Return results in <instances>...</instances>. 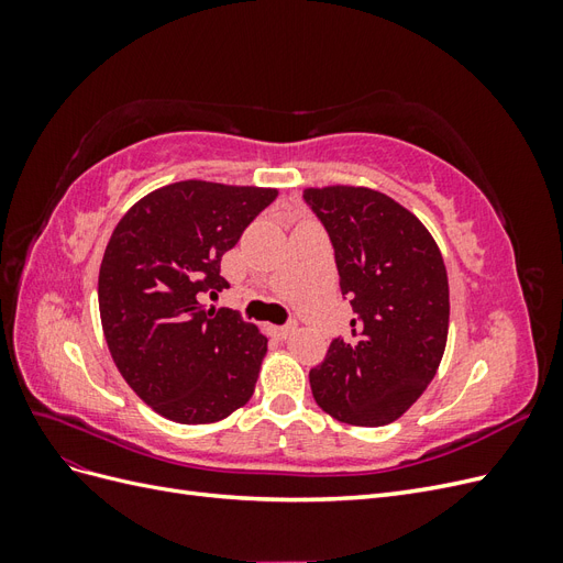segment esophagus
<instances>
[{
	"label": "esophagus",
	"instance_id": "1",
	"mask_svg": "<svg viewBox=\"0 0 563 563\" xmlns=\"http://www.w3.org/2000/svg\"><path fill=\"white\" fill-rule=\"evenodd\" d=\"M269 331H272V335H275V338H279V340H286L288 335H291V333L296 331V323L291 321V323H286V327H272Z\"/></svg>",
	"mask_w": 563,
	"mask_h": 563
}]
</instances>
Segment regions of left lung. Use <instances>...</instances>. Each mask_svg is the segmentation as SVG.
<instances>
[{"instance_id":"8db88e82","label":"left lung","mask_w":563,"mask_h":563,"mask_svg":"<svg viewBox=\"0 0 563 563\" xmlns=\"http://www.w3.org/2000/svg\"><path fill=\"white\" fill-rule=\"evenodd\" d=\"M327 228L352 335L335 338L310 371L314 401L340 422L380 428L428 389L446 350L449 277L420 220L368 187H308Z\"/></svg>"}]
</instances>
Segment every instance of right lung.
I'll list each match as a JSON object with an SVG mask.
<instances>
[{"mask_svg":"<svg viewBox=\"0 0 563 563\" xmlns=\"http://www.w3.org/2000/svg\"><path fill=\"white\" fill-rule=\"evenodd\" d=\"M275 199V187L180 180L117 223L98 275L100 323L122 378L159 416L207 424L251 399L267 338L201 296L230 286L220 258Z\"/></svg>","mask_w":563,"mask_h":563,"instance_id":"right-lung-1","label":"right lung"}]
</instances>
